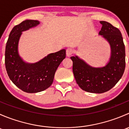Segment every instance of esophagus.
I'll list each match as a JSON object with an SVG mask.
<instances>
[{"label":"esophagus","mask_w":129,"mask_h":129,"mask_svg":"<svg viewBox=\"0 0 129 129\" xmlns=\"http://www.w3.org/2000/svg\"><path fill=\"white\" fill-rule=\"evenodd\" d=\"M73 52H74V50H73L72 48H67V50H66V55H67V56H71L73 54Z\"/></svg>","instance_id":"esophagus-1"}]
</instances>
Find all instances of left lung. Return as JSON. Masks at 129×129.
<instances>
[{
	"label": "left lung",
	"instance_id": "1",
	"mask_svg": "<svg viewBox=\"0 0 129 129\" xmlns=\"http://www.w3.org/2000/svg\"><path fill=\"white\" fill-rule=\"evenodd\" d=\"M99 35L109 44L110 56L105 66L93 67L77 55L71 57L77 84L83 90L101 93L111 89L123 75L125 67V51L120 31L110 23L100 21Z\"/></svg>",
	"mask_w": 129,
	"mask_h": 129
}]
</instances>
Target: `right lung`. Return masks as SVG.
<instances>
[{
  "mask_svg": "<svg viewBox=\"0 0 129 129\" xmlns=\"http://www.w3.org/2000/svg\"><path fill=\"white\" fill-rule=\"evenodd\" d=\"M40 24L39 20H25L15 25L9 34L5 52V64L9 78L25 92L37 93L52 84L56 70L66 58V49L51 53L36 63H27L19 54L18 46L22 32Z\"/></svg>",
  "mask_w": 129,
  "mask_h": 129,
  "instance_id": "add662e5",
  "label": "right lung"
}]
</instances>
